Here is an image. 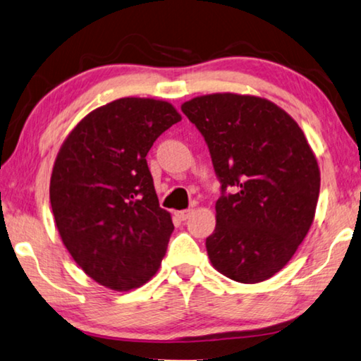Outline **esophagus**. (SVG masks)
I'll list each match as a JSON object with an SVG mask.
<instances>
[{
    "mask_svg": "<svg viewBox=\"0 0 361 361\" xmlns=\"http://www.w3.org/2000/svg\"><path fill=\"white\" fill-rule=\"evenodd\" d=\"M191 212L192 210H190V209H188V210H180V212H176V216H178V219L180 220H183V221H185V220H188V216H190L191 215Z\"/></svg>",
    "mask_w": 361,
    "mask_h": 361,
    "instance_id": "1",
    "label": "esophagus"
}]
</instances>
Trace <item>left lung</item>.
Instances as JSON below:
<instances>
[{"label": "left lung", "instance_id": "8db88e82", "mask_svg": "<svg viewBox=\"0 0 361 361\" xmlns=\"http://www.w3.org/2000/svg\"><path fill=\"white\" fill-rule=\"evenodd\" d=\"M181 111L204 136L221 183L216 226L205 239L212 265L233 281H265L293 259L317 210L319 169L304 131L257 96H199Z\"/></svg>", "mask_w": 361, "mask_h": 361}]
</instances>
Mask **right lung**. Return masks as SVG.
<instances>
[{"mask_svg": "<svg viewBox=\"0 0 361 361\" xmlns=\"http://www.w3.org/2000/svg\"><path fill=\"white\" fill-rule=\"evenodd\" d=\"M181 116L167 101L122 98L90 112L57 154L49 201L77 265L114 290L156 274L173 223L160 209L146 156Z\"/></svg>", "mask_w": 361, "mask_h": 361, "instance_id": "right-lung-1", "label": "right lung"}]
</instances>
